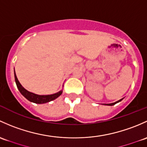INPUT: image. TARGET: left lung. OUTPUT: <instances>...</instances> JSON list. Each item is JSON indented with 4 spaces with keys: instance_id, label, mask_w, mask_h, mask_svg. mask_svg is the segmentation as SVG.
Returning a JSON list of instances; mask_svg holds the SVG:
<instances>
[{
    "instance_id": "8db88e82",
    "label": "left lung",
    "mask_w": 147,
    "mask_h": 147,
    "mask_svg": "<svg viewBox=\"0 0 147 147\" xmlns=\"http://www.w3.org/2000/svg\"><path fill=\"white\" fill-rule=\"evenodd\" d=\"M122 99H121V100H118V101H117V102H113V103H109V104H105V105H114L115 104H116V103H117V102H119V101H121L122 100Z\"/></svg>"
}]
</instances>
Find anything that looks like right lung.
Returning a JSON list of instances; mask_svg holds the SVG:
<instances>
[{"label":"right lung","mask_w":147,"mask_h":147,"mask_svg":"<svg viewBox=\"0 0 147 147\" xmlns=\"http://www.w3.org/2000/svg\"><path fill=\"white\" fill-rule=\"evenodd\" d=\"M15 74V79H16V83L17 85V87L18 90H20V92L21 93V94L25 98H26L28 100L31 101V102H34V103L37 104H42V103H46V102H49V101L54 100V99L58 98L59 96H61V93H62V90L58 92L57 93H54L52 95H47V96H40V95H37L34 94V93H31V92H29L26 89L24 88L22 86V85L20 84L19 81L18 80L17 76H16V72L14 71Z\"/></svg>","instance_id":"1"}]
</instances>
